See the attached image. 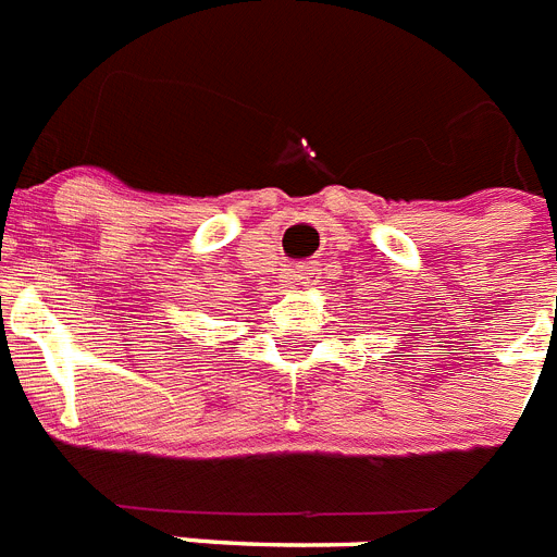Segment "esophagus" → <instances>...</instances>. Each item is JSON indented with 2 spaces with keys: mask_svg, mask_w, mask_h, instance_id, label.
Segmentation results:
<instances>
[{
  "mask_svg": "<svg viewBox=\"0 0 557 557\" xmlns=\"http://www.w3.org/2000/svg\"><path fill=\"white\" fill-rule=\"evenodd\" d=\"M314 265L311 263H302V265H297V269L292 271V277H294V283H297V286H311V280H314Z\"/></svg>",
  "mask_w": 557,
  "mask_h": 557,
  "instance_id": "esophagus-1",
  "label": "esophagus"
}]
</instances>
